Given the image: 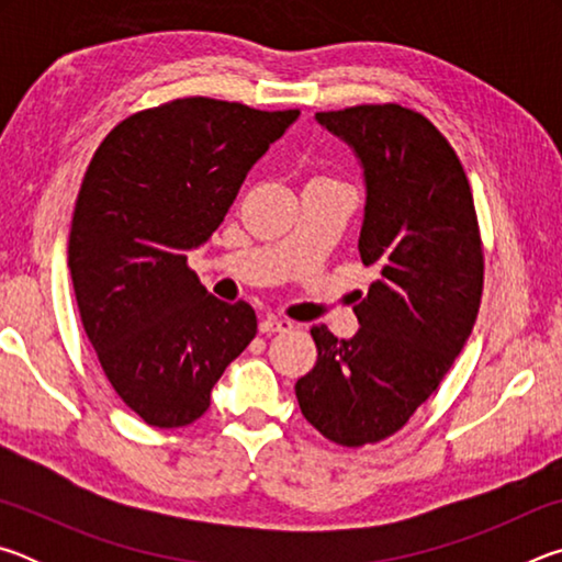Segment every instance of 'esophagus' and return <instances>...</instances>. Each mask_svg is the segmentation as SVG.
Returning <instances> with one entry per match:
<instances>
[{
  "label": "esophagus",
  "instance_id": "1",
  "mask_svg": "<svg viewBox=\"0 0 562 562\" xmlns=\"http://www.w3.org/2000/svg\"><path fill=\"white\" fill-rule=\"evenodd\" d=\"M294 325L290 319H282V317H272L268 315L260 322V331L262 335H278V331H290Z\"/></svg>",
  "mask_w": 562,
  "mask_h": 562
}]
</instances>
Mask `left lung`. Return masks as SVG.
<instances>
[{"label": "left lung", "mask_w": 562, "mask_h": 562, "mask_svg": "<svg viewBox=\"0 0 562 562\" xmlns=\"http://www.w3.org/2000/svg\"><path fill=\"white\" fill-rule=\"evenodd\" d=\"M357 150L367 178L361 262L382 278L355 307L349 341L315 325L317 364L294 394L315 429L361 449L404 429L469 339L483 294V243L459 156L422 113L398 103L319 111Z\"/></svg>", "instance_id": "obj_1"}]
</instances>
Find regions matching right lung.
<instances>
[{"label": "right lung", "instance_id": "obj_1", "mask_svg": "<svg viewBox=\"0 0 562 562\" xmlns=\"http://www.w3.org/2000/svg\"><path fill=\"white\" fill-rule=\"evenodd\" d=\"M297 116L173 99L116 123L83 173L69 235L76 304L113 392L148 426L201 418L258 331L250 304L213 297L188 252L217 231L247 170Z\"/></svg>", "mask_w": 562, "mask_h": 562}]
</instances>
